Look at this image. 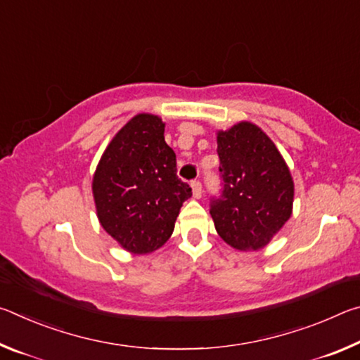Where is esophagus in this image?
I'll return each mask as SVG.
<instances>
[{
    "label": "esophagus",
    "instance_id": "obj_1",
    "mask_svg": "<svg viewBox=\"0 0 360 360\" xmlns=\"http://www.w3.org/2000/svg\"><path fill=\"white\" fill-rule=\"evenodd\" d=\"M192 193H193V197L195 198H200L202 197V182H200L198 179H195V181H192Z\"/></svg>",
    "mask_w": 360,
    "mask_h": 360
}]
</instances>
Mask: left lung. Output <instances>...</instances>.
<instances>
[{"instance_id":"1","label":"left lung","mask_w":360,"mask_h":360,"mask_svg":"<svg viewBox=\"0 0 360 360\" xmlns=\"http://www.w3.org/2000/svg\"><path fill=\"white\" fill-rule=\"evenodd\" d=\"M221 193L210 212L221 238L240 251H257L288 222L294 182L276 146L259 127L240 122L217 133Z\"/></svg>"}]
</instances>
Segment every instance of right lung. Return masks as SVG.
I'll return each mask as SVG.
<instances>
[{"label": "right lung", "instance_id": "right-lung-1", "mask_svg": "<svg viewBox=\"0 0 360 360\" xmlns=\"http://www.w3.org/2000/svg\"><path fill=\"white\" fill-rule=\"evenodd\" d=\"M163 131L157 115H135L109 143L94 176L103 229L133 254L165 245L182 203L192 197L176 174V154Z\"/></svg>", "mask_w": 360, "mask_h": 360}]
</instances>
